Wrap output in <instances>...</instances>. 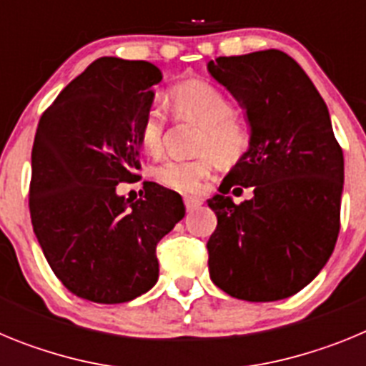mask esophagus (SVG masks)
I'll use <instances>...</instances> for the list:
<instances>
[{
	"label": "esophagus",
	"instance_id": "esophagus-1",
	"mask_svg": "<svg viewBox=\"0 0 366 366\" xmlns=\"http://www.w3.org/2000/svg\"><path fill=\"white\" fill-rule=\"evenodd\" d=\"M183 202H185L187 211H194V209H198V207L203 203L202 199L196 198V196H185V198H183Z\"/></svg>",
	"mask_w": 366,
	"mask_h": 366
}]
</instances>
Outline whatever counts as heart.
<instances>
[{
  "mask_svg": "<svg viewBox=\"0 0 366 366\" xmlns=\"http://www.w3.org/2000/svg\"><path fill=\"white\" fill-rule=\"evenodd\" d=\"M168 102L177 117L198 122L205 134L202 150L211 154L198 159H168L155 168V177L163 185L181 192H196L203 181L214 170L216 159L222 163H236L251 144V132L244 121L234 117V106L229 97L205 80H185L168 92ZM163 113L157 108L147 109L139 122V139L150 154H157L163 147Z\"/></svg>",
  "mask_w": 366,
  "mask_h": 366,
  "instance_id": "b5f03b06",
  "label": "heart"
}]
</instances>
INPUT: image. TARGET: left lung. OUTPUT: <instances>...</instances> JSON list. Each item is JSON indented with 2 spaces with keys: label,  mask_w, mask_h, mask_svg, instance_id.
I'll return each instance as SVG.
<instances>
[{
  "label": "left lung",
  "mask_w": 366,
  "mask_h": 366,
  "mask_svg": "<svg viewBox=\"0 0 366 366\" xmlns=\"http://www.w3.org/2000/svg\"><path fill=\"white\" fill-rule=\"evenodd\" d=\"M207 69L238 100L251 132L247 152L207 199L218 218L209 273L234 299H287L315 279L337 242L345 161L328 108L282 51L219 56ZM238 184L254 187L240 206L228 196Z\"/></svg>",
  "instance_id": "left-lung-1"
}]
</instances>
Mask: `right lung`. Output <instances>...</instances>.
<instances>
[{"mask_svg": "<svg viewBox=\"0 0 366 366\" xmlns=\"http://www.w3.org/2000/svg\"><path fill=\"white\" fill-rule=\"evenodd\" d=\"M159 67L99 58L64 87L38 122L29 209L51 269L80 299L134 300L155 286V247L185 216L177 192L147 181L144 199L117 194L141 168L139 122Z\"/></svg>", "mask_w": 366, "mask_h": 366, "instance_id": "add662e5", "label": "right lung"}]
</instances>
